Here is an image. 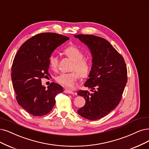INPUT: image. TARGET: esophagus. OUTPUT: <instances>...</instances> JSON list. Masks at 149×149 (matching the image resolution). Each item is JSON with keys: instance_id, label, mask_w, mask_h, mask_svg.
I'll return each instance as SVG.
<instances>
[{"instance_id": "esophagus-1", "label": "esophagus", "mask_w": 149, "mask_h": 149, "mask_svg": "<svg viewBox=\"0 0 149 149\" xmlns=\"http://www.w3.org/2000/svg\"><path fill=\"white\" fill-rule=\"evenodd\" d=\"M64 93H68V94H71V95H74V93L72 91H71V90H68V89L64 90Z\"/></svg>"}]
</instances>
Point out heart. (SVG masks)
Here are the masks:
<instances>
[{
  "instance_id": "b5f03b06",
  "label": "heart",
  "mask_w": 149,
  "mask_h": 149,
  "mask_svg": "<svg viewBox=\"0 0 149 149\" xmlns=\"http://www.w3.org/2000/svg\"><path fill=\"white\" fill-rule=\"evenodd\" d=\"M64 53L74 62L71 70L76 71L81 78L86 77L90 72V64L86 59H84L85 54L84 52L77 47L70 46L65 48ZM49 63L53 69L54 70L57 68L58 58L56 55L52 54L49 56ZM76 72L72 71L69 73L60 74L56 77V80L63 86L66 88H70L74 86L75 82L79 78L78 73H77Z\"/></svg>"
}]
</instances>
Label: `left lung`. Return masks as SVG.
<instances>
[{"label": "left lung", "instance_id": "left-lung-1", "mask_svg": "<svg viewBox=\"0 0 149 149\" xmlns=\"http://www.w3.org/2000/svg\"><path fill=\"white\" fill-rule=\"evenodd\" d=\"M74 37L88 47L93 57L89 79L84 84L91 92H77L86 101L77 112L84 118L96 120L105 117L118 105L127 82V69L122 55L106 39L93 35Z\"/></svg>", "mask_w": 149, "mask_h": 149}]
</instances>
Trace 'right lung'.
Here are the masks:
<instances>
[{
  "instance_id": "obj_1",
  "label": "right lung",
  "mask_w": 149,
  "mask_h": 149,
  "mask_svg": "<svg viewBox=\"0 0 149 149\" xmlns=\"http://www.w3.org/2000/svg\"><path fill=\"white\" fill-rule=\"evenodd\" d=\"M69 38L56 33L45 32L32 37L22 45L15 55L12 80L19 105L34 116L48 113L54 107L55 96L63 91L58 84L47 89L41 79L49 75V58L58 47Z\"/></svg>"
}]
</instances>
